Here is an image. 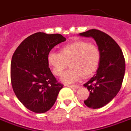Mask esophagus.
<instances>
[{"label": "esophagus", "mask_w": 131, "mask_h": 131, "mask_svg": "<svg viewBox=\"0 0 131 131\" xmlns=\"http://www.w3.org/2000/svg\"><path fill=\"white\" fill-rule=\"evenodd\" d=\"M68 87L71 88V89H79V86H77V85H69V84H67V85Z\"/></svg>", "instance_id": "34e87169"}]
</instances>
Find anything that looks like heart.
<instances>
[{
    "label": "heart",
    "mask_w": 131,
    "mask_h": 131,
    "mask_svg": "<svg viewBox=\"0 0 131 131\" xmlns=\"http://www.w3.org/2000/svg\"><path fill=\"white\" fill-rule=\"evenodd\" d=\"M101 59L100 50L95 44L84 40H78L64 45L61 52H51L47 56V62L55 76H61L70 63L71 69L63 74L62 81L74 83L82 75L89 77L97 70Z\"/></svg>",
    "instance_id": "obj_1"
}]
</instances>
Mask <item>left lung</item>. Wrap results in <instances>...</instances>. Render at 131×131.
I'll return each mask as SVG.
<instances>
[{
	"label": "left lung",
	"instance_id": "obj_1",
	"mask_svg": "<svg viewBox=\"0 0 131 131\" xmlns=\"http://www.w3.org/2000/svg\"><path fill=\"white\" fill-rule=\"evenodd\" d=\"M79 35L92 37L100 50V63L96 73L84 84L90 92L84 101L85 105L96 109L108 104L120 91L125 74V59L118 45L104 32L92 29Z\"/></svg>",
	"mask_w": 131,
	"mask_h": 131
}]
</instances>
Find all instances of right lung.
Segmentation results:
<instances>
[{"instance_id": "add662e5", "label": "right lung", "mask_w": 131, "mask_h": 131, "mask_svg": "<svg viewBox=\"0 0 131 131\" xmlns=\"http://www.w3.org/2000/svg\"><path fill=\"white\" fill-rule=\"evenodd\" d=\"M64 41L60 34L37 32L25 39L13 55V89L21 103L35 113L50 110L62 89L50 71L47 56L54 47Z\"/></svg>"}]
</instances>
